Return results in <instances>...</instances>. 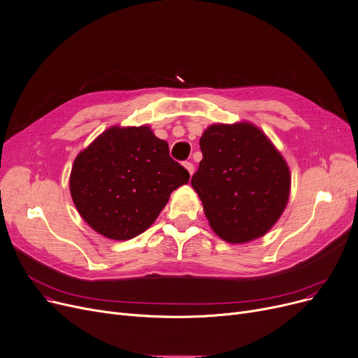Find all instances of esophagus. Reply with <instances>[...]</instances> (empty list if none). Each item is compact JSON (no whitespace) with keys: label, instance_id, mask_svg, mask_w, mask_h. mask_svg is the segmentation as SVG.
<instances>
[{"label":"esophagus","instance_id":"1","mask_svg":"<svg viewBox=\"0 0 358 358\" xmlns=\"http://www.w3.org/2000/svg\"><path fill=\"white\" fill-rule=\"evenodd\" d=\"M184 168L189 171L190 176H193V173H194V165H193L192 162H184Z\"/></svg>","mask_w":358,"mask_h":358}]
</instances>
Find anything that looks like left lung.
Segmentation results:
<instances>
[{"label":"left lung","mask_w":358,"mask_h":358,"mask_svg":"<svg viewBox=\"0 0 358 358\" xmlns=\"http://www.w3.org/2000/svg\"><path fill=\"white\" fill-rule=\"evenodd\" d=\"M192 177L210 228L228 243L265 236L282 215L291 176L282 155L250 122L212 124Z\"/></svg>","instance_id":"obj_1"}]
</instances>
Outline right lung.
Wrapping results in <instances>:
<instances>
[{"label": "right lung", "instance_id": "right-lung-1", "mask_svg": "<svg viewBox=\"0 0 358 358\" xmlns=\"http://www.w3.org/2000/svg\"><path fill=\"white\" fill-rule=\"evenodd\" d=\"M189 178L150 127L114 126L77 155L70 193L89 227L106 238L130 240L155 222Z\"/></svg>", "mask_w": 358, "mask_h": 358}]
</instances>
